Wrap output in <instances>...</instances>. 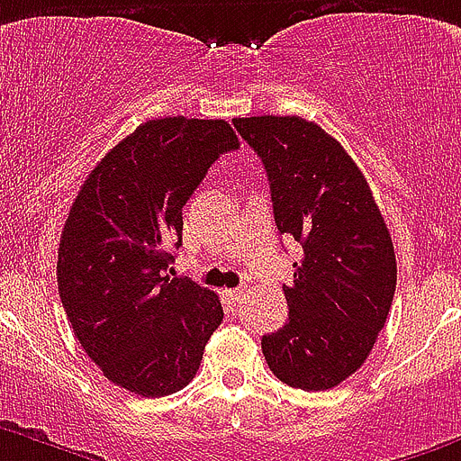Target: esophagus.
Masks as SVG:
<instances>
[{"mask_svg": "<svg viewBox=\"0 0 461 461\" xmlns=\"http://www.w3.org/2000/svg\"><path fill=\"white\" fill-rule=\"evenodd\" d=\"M225 298L227 303H230L231 308H239V303L246 298V289L243 287H236V289H227L225 292Z\"/></svg>", "mask_w": 461, "mask_h": 461, "instance_id": "1", "label": "esophagus"}]
</instances>
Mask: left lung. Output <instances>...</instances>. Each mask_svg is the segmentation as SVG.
I'll use <instances>...</instances> for the list:
<instances>
[{"mask_svg":"<svg viewBox=\"0 0 461 461\" xmlns=\"http://www.w3.org/2000/svg\"><path fill=\"white\" fill-rule=\"evenodd\" d=\"M234 128L267 169L277 231L303 248L285 287L289 319L261 338V351L292 388L329 391L384 329L397 282L391 231L358 165L321 126L267 114Z\"/></svg>","mask_w":461,"mask_h":461,"instance_id":"obj_1","label":"left lung"}]
</instances>
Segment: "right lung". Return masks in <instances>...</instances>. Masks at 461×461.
Instances as JSON below:
<instances>
[{"label":"right lung","mask_w":461,"mask_h":461,"mask_svg":"<svg viewBox=\"0 0 461 461\" xmlns=\"http://www.w3.org/2000/svg\"><path fill=\"white\" fill-rule=\"evenodd\" d=\"M234 149L222 119H151L105 153L70 206L57 261L61 305L86 356L135 395L181 391L221 326L218 294L167 267L185 202Z\"/></svg>","instance_id":"add662e5"}]
</instances>
